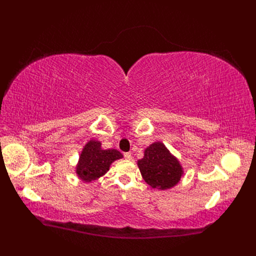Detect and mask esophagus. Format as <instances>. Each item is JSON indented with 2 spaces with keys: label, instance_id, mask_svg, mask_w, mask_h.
Wrapping results in <instances>:
<instances>
[{
  "label": "esophagus",
  "instance_id": "obj_1",
  "mask_svg": "<svg viewBox=\"0 0 256 256\" xmlns=\"http://www.w3.org/2000/svg\"><path fill=\"white\" fill-rule=\"evenodd\" d=\"M124 157H125V159H127V160H131V152H125L124 154Z\"/></svg>",
  "mask_w": 256,
  "mask_h": 256
}]
</instances>
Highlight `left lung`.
<instances>
[{"label": "left lung", "mask_w": 256, "mask_h": 256, "mask_svg": "<svg viewBox=\"0 0 256 256\" xmlns=\"http://www.w3.org/2000/svg\"><path fill=\"white\" fill-rule=\"evenodd\" d=\"M138 166L143 180L152 188L159 190L174 187L184 174L180 161L161 142H154L147 147L144 157L138 160Z\"/></svg>", "instance_id": "left-lung-1"}]
</instances>
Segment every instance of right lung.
I'll return each mask as SVG.
<instances>
[{
    "label": "right lung",
    "mask_w": 256,
    "mask_h": 256,
    "mask_svg": "<svg viewBox=\"0 0 256 256\" xmlns=\"http://www.w3.org/2000/svg\"><path fill=\"white\" fill-rule=\"evenodd\" d=\"M122 158V154L116 150H102V143L90 140L85 144L76 164V173L80 180L90 182L104 176L112 162Z\"/></svg>",
    "instance_id": "right-lung-1"
}]
</instances>
